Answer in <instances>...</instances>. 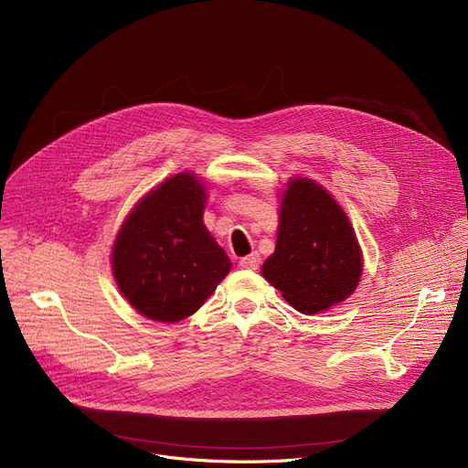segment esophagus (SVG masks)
Wrapping results in <instances>:
<instances>
[{
    "label": "esophagus",
    "mask_w": 468,
    "mask_h": 468,
    "mask_svg": "<svg viewBox=\"0 0 468 468\" xmlns=\"http://www.w3.org/2000/svg\"><path fill=\"white\" fill-rule=\"evenodd\" d=\"M239 265H240L242 269H258V267H260V254H258V252H252L250 256L240 258Z\"/></svg>",
    "instance_id": "1"
}]
</instances>
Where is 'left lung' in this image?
I'll list each match as a JSON object with an SVG mask.
<instances>
[{"label":"left lung","mask_w":468,"mask_h":468,"mask_svg":"<svg viewBox=\"0 0 468 468\" xmlns=\"http://www.w3.org/2000/svg\"><path fill=\"white\" fill-rule=\"evenodd\" d=\"M362 273L358 240L330 193L307 178L282 197L277 247L261 275L305 314L324 311L355 292Z\"/></svg>","instance_id":"8db88e82"}]
</instances>
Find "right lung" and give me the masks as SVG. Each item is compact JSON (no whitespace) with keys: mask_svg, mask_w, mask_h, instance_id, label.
I'll return each mask as SVG.
<instances>
[{"mask_svg":"<svg viewBox=\"0 0 468 468\" xmlns=\"http://www.w3.org/2000/svg\"><path fill=\"white\" fill-rule=\"evenodd\" d=\"M205 187L182 172L147 193L112 254L119 290L144 316L178 323L199 309L231 261L203 224Z\"/></svg>","mask_w":468,"mask_h":468,"instance_id":"1","label":"right lung"}]
</instances>
